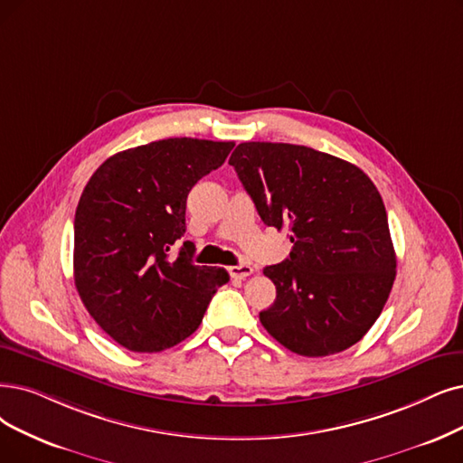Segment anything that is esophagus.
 Wrapping results in <instances>:
<instances>
[{"instance_id":"34e87169","label":"esophagus","mask_w":463,"mask_h":463,"mask_svg":"<svg viewBox=\"0 0 463 463\" xmlns=\"http://www.w3.org/2000/svg\"><path fill=\"white\" fill-rule=\"evenodd\" d=\"M252 271L254 269L249 264H237V266L230 268V275L233 277V279H245V277H249Z\"/></svg>"}]
</instances>
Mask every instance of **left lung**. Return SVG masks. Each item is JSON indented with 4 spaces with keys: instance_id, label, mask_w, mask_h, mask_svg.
Wrapping results in <instances>:
<instances>
[{
    "instance_id": "1",
    "label": "left lung",
    "mask_w": 463,
    "mask_h": 463,
    "mask_svg": "<svg viewBox=\"0 0 463 463\" xmlns=\"http://www.w3.org/2000/svg\"><path fill=\"white\" fill-rule=\"evenodd\" d=\"M266 226L292 250L264 268L277 288L260 323L287 349L326 357L380 317L397 258L380 192L359 167L307 146L243 142L230 157Z\"/></svg>"
}]
</instances>
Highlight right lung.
Masks as SVG:
<instances>
[{
  "mask_svg": "<svg viewBox=\"0 0 463 463\" xmlns=\"http://www.w3.org/2000/svg\"><path fill=\"white\" fill-rule=\"evenodd\" d=\"M233 142L167 138L108 157L87 182L73 220V279L90 317L119 345L156 354L194 335L224 268L195 266L186 199Z\"/></svg>",
  "mask_w": 463,
  "mask_h": 463,
  "instance_id": "right-lung-1",
  "label": "right lung"
}]
</instances>
